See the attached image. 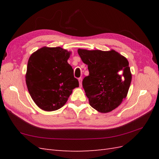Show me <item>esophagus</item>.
Masks as SVG:
<instances>
[{"label":"esophagus","instance_id":"obj_1","mask_svg":"<svg viewBox=\"0 0 159 159\" xmlns=\"http://www.w3.org/2000/svg\"><path fill=\"white\" fill-rule=\"evenodd\" d=\"M79 84H80V87H82V78H79Z\"/></svg>","mask_w":159,"mask_h":159}]
</instances>
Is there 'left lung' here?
<instances>
[{
    "instance_id": "obj_1",
    "label": "left lung",
    "mask_w": 159,
    "mask_h": 159,
    "mask_svg": "<svg viewBox=\"0 0 159 159\" xmlns=\"http://www.w3.org/2000/svg\"><path fill=\"white\" fill-rule=\"evenodd\" d=\"M78 53L89 70L83 87L91 107L102 113L116 109L126 98L132 80L127 59L114 50L79 48Z\"/></svg>"
}]
</instances>
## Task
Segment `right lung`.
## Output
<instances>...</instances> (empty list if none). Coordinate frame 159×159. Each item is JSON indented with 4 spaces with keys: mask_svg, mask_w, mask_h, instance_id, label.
<instances>
[{
    "mask_svg": "<svg viewBox=\"0 0 159 159\" xmlns=\"http://www.w3.org/2000/svg\"><path fill=\"white\" fill-rule=\"evenodd\" d=\"M70 51L61 47H42L30 56L26 83L33 100L46 111L59 109L79 86L67 63Z\"/></svg>",
    "mask_w": 159,
    "mask_h": 159,
    "instance_id": "obj_1",
    "label": "right lung"
}]
</instances>
